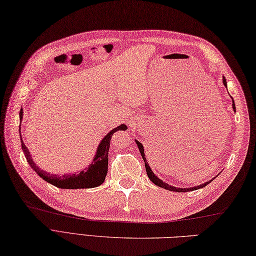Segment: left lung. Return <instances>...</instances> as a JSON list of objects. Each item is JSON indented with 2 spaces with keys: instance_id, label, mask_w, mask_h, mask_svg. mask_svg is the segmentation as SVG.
Segmentation results:
<instances>
[{
  "instance_id": "obj_1",
  "label": "left lung",
  "mask_w": 256,
  "mask_h": 256,
  "mask_svg": "<svg viewBox=\"0 0 256 256\" xmlns=\"http://www.w3.org/2000/svg\"><path fill=\"white\" fill-rule=\"evenodd\" d=\"M222 82H224V84L227 86V82H226V79H225V78H224ZM232 108H234V110H236V105H234V100H232ZM136 144H138V148H139V150H140V153H141V155H142L143 160H144L146 170V174H148V177L150 178V180H151V182H152L153 184H155L156 186H160V188H164V189H166V190H170V191H175V192H188V191H193V190L201 189V188H203V186H208V184L212 182V180H213V179H212V180H210V182H205V184H200V186H193V188H177V186H170L168 184H165V182H162V180H160V178H158L156 176H155V175H154V172H152L151 168H150L148 163V162H146V155H144V148H143V146L141 144V143H140L139 141H136Z\"/></svg>"
}]
</instances>
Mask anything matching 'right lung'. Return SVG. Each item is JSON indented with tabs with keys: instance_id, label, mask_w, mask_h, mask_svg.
<instances>
[{
	"instance_id": "right-lung-1",
	"label": "right lung",
	"mask_w": 256,
	"mask_h": 256,
	"mask_svg": "<svg viewBox=\"0 0 256 256\" xmlns=\"http://www.w3.org/2000/svg\"><path fill=\"white\" fill-rule=\"evenodd\" d=\"M22 120V110H20V120ZM127 127L124 124L118 126L117 128L110 130V134H106V136L101 141L100 146L98 148L96 155L94 160H93L92 164L86 167V170L80 172L79 174H74V175H51L48 174L44 170H40L36 166L34 160H31L30 152L28 151L27 146L24 144V141L22 140V148L24 154V156L27 158V162L31 168L38 174V175L44 179L46 182L51 184L58 188L60 189H88V188H96L98 186H101L105 177L108 175V148L112 136L114 132H118V130H126Z\"/></svg>"
}]
</instances>
